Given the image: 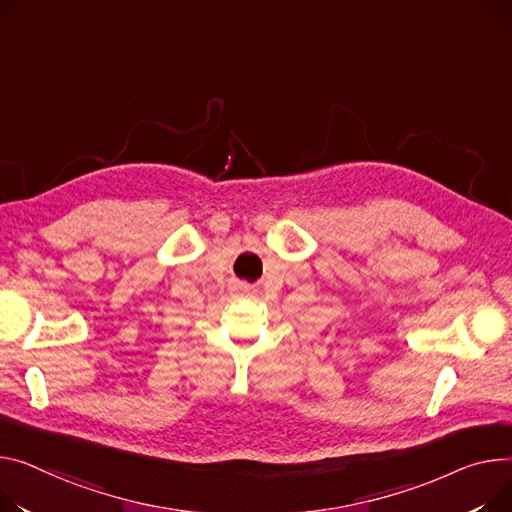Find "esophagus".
<instances>
[{
  "label": "esophagus",
  "mask_w": 512,
  "mask_h": 512,
  "mask_svg": "<svg viewBox=\"0 0 512 512\" xmlns=\"http://www.w3.org/2000/svg\"><path fill=\"white\" fill-rule=\"evenodd\" d=\"M245 292H249V288H245Z\"/></svg>",
  "instance_id": "esophagus-1"
}]
</instances>
